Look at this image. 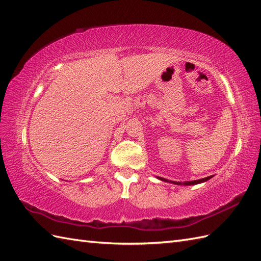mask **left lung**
<instances>
[{
	"label": "left lung",
	"mask_w": 261,
	"mask_h": 261,
	"mask_svg": "<svg viewBox=\"0 0 261 261\" xmlns=\"http://www.w3.org/2000/svg\"><path fill=\"white\" fill-rule=\"evenodd\" d=\"M212 176H208V177H205V178H202V179H196V181H191V182H185V183H183V184H185V185H193V184H198V183H202V182H205V181H207V179H210ZM160 179H162V181H168V179H165V178H162V177H159ZM172 183H174V184H182V183H176V182H172Z\"/></svg>",
	"instance_id": "obj_1"
}]
</instances>
